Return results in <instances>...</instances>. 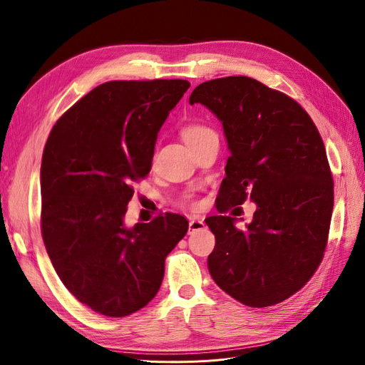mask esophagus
I'll list each match as a JSON object with an SVG mask.
<instances>
[{"instance_id":"esophagus-1","label":"esophagus","mask_w":365,"mask_h":365,"mask_svg":"<svg viewBox=\"0 0 365 365\" xmlns=\"http://www.w3.org/2000/svg\"><path fill=\"white\" fill-rule=\"evenodd\" d=\"M205 228V224L204 220L200 219V217H194L189 220V234H192L195 231H200V230H204Z\"/></svg>"}]
</instances>
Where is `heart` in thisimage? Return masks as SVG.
I'll use <instances>...</instances> for the list:
<instances>
[{
    "label": "heart",
    "instance_id": "obj_1",
    "mask_svg": "<svg viewBox=\"0 0 365 365\" xmlns=\"http://www.w3.org/2000/svg\"><path fill=\"white\" fill-rule=\"evenodd\" d=\"M213 131L210 128H207V126L202 125V123H197V122H191V123H186L183 128L180 130V134H182V138L185 140V143L187 146H192L194 143H197V141H200L201 138H204L205 135L212 134ZM192 205H197L195 201H191Z\"/></svg>",
    "mask_w": 365,
    "mask_h": 365
}]
</instances>
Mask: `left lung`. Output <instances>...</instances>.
<instances>
[{
  "mask_svg": "<svg viewBox=\"0 0 365 365\" xmlns=\"http://www.w3.org/2000/svg\"><path fill=\"white\" fill-rule=\"evenodd\" d=\"M195 103L222 122L231 152L219 213L247 198L258 205L245 230L231 216L205 219L210 276L245 306L282 303L318 270L328 242L334 183L321 134L295 100L246 76L198 85Z\"/></svg>",
  "mask_w": 365,
  "mask_h": 365,
  "instance_id": "1",
  "label": "left lung"
}]
</instances>
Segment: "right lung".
<instances>
[{
  "mask_svg": "<svg viewBox=\"0 0 365 365\" xmlns=\"http://www.w3.org/2000/svg\"><path fill=\"white\" fill-rule=\"evenodd\" d=\"M191 86L180 78L112 81L62 115L41 158V235L56 274L110 318L160 291L168 253L187 231L176 213L125 227L134 182L152 167L158 131Z\"/></svg>",
  "mask_w": 365,
  "mask_h": 365,
  "instance_id": "obj_1",
  "label": "right lung"
}]
</instances>
